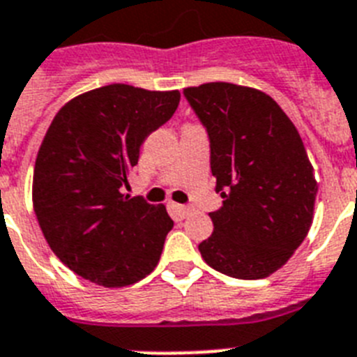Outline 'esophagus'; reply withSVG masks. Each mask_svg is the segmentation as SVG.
Here are the masks:
<instances>
[{"mask_svg": "<svg viewBox=\"0 0 357 357\" xmlns=\"http://www.w3.org/2000/svg\"><path fill=\"white\" fill-rule=\"evenodd\" d=\"M167 209L172 213V216L175 220H184L185 216L190 215L191 209L188 206H182V204H176V202H169L167 204Z\"/></svg>", "mask_w": 357, "mask_h": 357, "instance_id": "esophagus-1", "label": "esophagus"}]
</instances>
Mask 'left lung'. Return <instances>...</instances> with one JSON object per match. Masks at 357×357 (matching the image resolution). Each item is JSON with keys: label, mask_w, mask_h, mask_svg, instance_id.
Masks as SVG:
<instances>
[{"label": "left lung", "mask_w": 357, "mask_h": 357, "mask_svg": "<svg viewBox=\"0 0 357 357\" xmlns=\"http://www.w3.org/2000/svg\"><path fill=\"white\" fill-rule=\"evenodd\" d=\"M208 130L211 173L224 199L209 213L204 261L240 280L266 278L287 264L305 240L318 182L296 126L278 102L257 88L206 83L184 88Z\"/></svg>", "instance_id": "8db88e82"}]
</instances>
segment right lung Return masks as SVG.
<instances>
[{
	"label": "right lung",
	"instance_id": "1",
	"mask_svg": "<svg viewBox=\"0 0 357 357\" xmlns=\"http://www.w3.org/2000/svg\"><path fill=\"white\" fill-rule=\"evenodd\" d=\"M178 100V90L115 83L68 100L48 126L33 167V211L52 251L81 278L119 289L157 267L173 220L162 204L121 190L144 139Z\"/></svg>",
	"mask_w": 357,
	"mask_h": 357
}]
</instances>
